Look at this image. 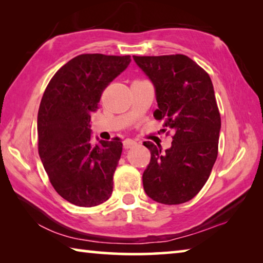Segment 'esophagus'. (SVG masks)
Instances as JSON below:
<instances>
[{
	"mask_svg": "<svg viewBox=\"0 0 263 263\" xmlns=\"http://www.w3.org/2000/svg\"><path fill=\"white\" fill-rule=\"evenodd\" d=\"M136 145H137V142L131 140V139H125V140L123 141V147H124V149L132 148V147H135Z\"/></svg>",
	"mask_w": 263,
	"mask_h": 263,
	"instance_id": "esophagus-1",
	"label": "esophagus"
}]
</instances>
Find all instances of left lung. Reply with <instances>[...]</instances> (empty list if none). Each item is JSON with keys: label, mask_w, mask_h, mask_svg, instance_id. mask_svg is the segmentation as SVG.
Returning <instances> with one entry per match:
<instances>
[{"label": "left lung", "mask_w": 263, "mask_h": 263, "mask_svg": "<svg viewBox=\"0 0 263 263\" xmlns=\"http://www.w3.org/2000/svg\"><path fill=\"white\" fill-rule=\"evenodd\" d=\"M152 82L158 109L153 116L174 131L172 146L144 142L151 161L144 190L155 202L190 201L208 181L218 154L220 115L209 74L183 54L133 57Z\"/></svg>", "instance_id": "obj_1"}]
</instances>
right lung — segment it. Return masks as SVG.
Segmentation results:
<instances>
[{"mask_svg":"<svg viewBox=\"0 0 263 263\" xmlns=\"http://www.w3.org/2000/svg\"><path fill=\"white\" fill-rule=\"evenodd\" d=\"M130 55L81 54L51 79L38 110V152L53 188L78 206L90 208L112 194L123 144L91 142L90 118L108 84L130 65Z\"/></svg>","mask_w":263,"mask_h":263,"instance_id":"right-lung-1","label":"right lung"}]
</instances>
